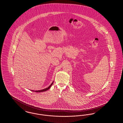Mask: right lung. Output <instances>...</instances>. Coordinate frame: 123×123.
Masks as SVG:
<instances>
[{
	"mask_svg": "<svg viewBox=\"0 0 123 123\" xmlns=\"http://www.w3.org/2000/svg\"><path fill=\"white\" fill-rule=\"evenodd\" d=\"M53 82L52 83V84L48 87V88H45V89H42V90H36V91H34V90H32V91H34V92H44V91H47V90H48L50 88H51V87L52 86V84H53Z\"/></svg>",
	"mask_w": 123,
	"mask_h": 123,
	"instance_id": "1",
	"label": "right lung"
}]
</instances>
